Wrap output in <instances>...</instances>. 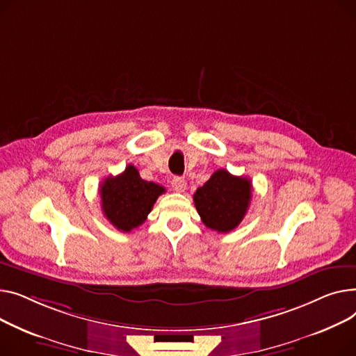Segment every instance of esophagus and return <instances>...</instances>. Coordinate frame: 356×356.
Segmentation results:
<instances>
[{
	"label": "esophagus",
	"mask_w": 356,
	"mask_h": 356,
	"mask_svg": "<svg viewBox=\"0 0 356 356\" xmlns=\"http://www.w3.org/2000/svg\"><path fill=\"white\" fill-rule=\"evenodd\" d=\"M171 184H172V188H174V190H175L177 193H184V191H185L186 182H185L184 178H181V177H174L172 181H171Z\"/></svg>",
	"instance_id": "obj_1"
}]
</instances>
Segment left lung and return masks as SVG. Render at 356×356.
Instances as JSON below:
<instances>
[{"label":"left lung","instance_id":"obj_1","mask_svg":"<svg viewBox=\"0 0 356 356\" xmlns=\"http://www.w3.org/2000/svg\"><path fill=\"white\" fill-rule=\"evenodd\" d=\"M250 200V179L232 175L225 170L216 171L194 194V202L202 222L218 233L232 232L241 222Z\"/></svg>","mask_w":356,"mask_h":356}]
</instances>
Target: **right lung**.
Wrapping results in <instances>:
<instances>
[{"label":"right lung","instance_id":"obj_1","mask_svg":"<svg viewBox=\"0 0 356 356\" xmlns=\"http://www.w3.org/2000/svg\"><path fill=\"white\" fill-rule=\"evenodd\" d=\"M102 210L112 225L123 233L145 222L165 188L140 178L134 165L116 177H108L100 185Z\"/></svg>","mask_w":356,"mask_h":356}]
</instances>
